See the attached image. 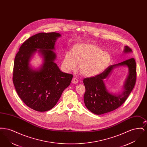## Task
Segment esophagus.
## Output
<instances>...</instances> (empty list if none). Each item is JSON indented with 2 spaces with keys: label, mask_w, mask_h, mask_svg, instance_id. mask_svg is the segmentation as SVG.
Listing matches in <instances>:
<instances>
[{
  "label": "esophagus",
  "mask_w": 147,
  "mask_h": 147,
  "mask_svg": "<svg viewBox=\"0 0 147 147\" xmlns=\"http://www.w3.org/2000/svg\"><path fill=\"white\" fill-rule=\"evenodd\" d=\"M71 82L73 84H77L78 83V78L76 77H74L73 78L72 80H71Z\"/></svg>",
  "instance_id": "34e87169"
}]
</instances>
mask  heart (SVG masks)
Returning <instances> with one entry per match:
<instances>
[{"label": "heart", "mask_w": 147, "mask_h": 147, "mask_svg": "<svg viewBox=\"0 0 147 147\" xmlns=\"http://www.w3.org/2000/svg\"><path fill=\"white\" fill-rule=\"evenodd\" d=\"M110 54L91 43L76 44L71 52L66 53L63 65L67 70H74L79 64V70L84 77H94L104 71L111 63Z\"/></svg>", "instance_id": "1"}]
</instances>
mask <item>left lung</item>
<instances>
[{
    "mask_svg": "<svg viewBox=\"0 0 147 147\" xmlns=\"http://www.w3.org/2000/svg\"><path fill=\"white\" fill-rule=\"evenodd\" d=\"M132 52V49L128 46L125 47L123 51L125 53ZM119 66H127L129 73L123 92L116 95L108 92L103 80L108 76L115 67ZM136 78V63L133 58L109 66L104 71L96 77L85 78L83 83L85 87L84 95L85 106L89 111L96 115H102L116 110L125 102L132 91Z\"/></svg>",
    "mask_w": 147,
    "mask_h": 147,
    "instance_id": "left-lung-1",
    "label": "left lung"
}]
</instances>
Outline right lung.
Listing matches in <instances>:
<instances>
[{
  "instance_id": "1",
  "label": "right lung",
  "mask_w": 147,
  "mask_h": 147,
  "mask_svg": "<svg viewBox=\"0 0 147 147\" xmlns=\"http://www.w3.org/2000/svg\"><path fill=\"white\" fill-rule=\"evenodd\" d=\"M60 36L57 32L34 35L23 43L15 58L13 81L16 91L26 105L37 111L52 109L73 77L60 70L55 62L56 55L53 50ZM36 51L44 59L38 70L33 69L29 64Z\"/></svg>"
}]
</instances>
